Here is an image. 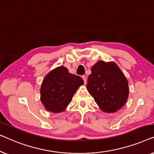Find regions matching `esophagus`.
<instances>
[{"label": "esophagus", "mask_w": 154, "mask_h": 154, "mask_svg": "<svg viewBox=\"0 0 154 154\" xmlns=\"http://www.w3.org/2000/svg\"><path fill=\"white\" fill-rule=\"evenodd\" d=\"M82 79H83V80H84V84H86V76H84V75H83V76H82Z\"/></svg>", "instance_id": "esophagus-1"}]
</instances>
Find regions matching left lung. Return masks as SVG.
I'll return each instance as SVG.
<instances>
[{
	"instance_id": "1",
	"label": "left lung",
	"mask_w": 154,
	"mask_h": 154,
	"mask_svg": "<svg viewBox=\"0 0 154 154\" xmlns=\"http://www.w3.org/2000/svg\"><path fill=\"white\" fill-rule=\"evenodd\" d=\"M128 83L119 68L112 62H97L91 68L86 87L103 112H115L125 105Z\"/></svg>"
}]
</instances>
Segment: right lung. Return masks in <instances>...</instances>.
Masks as SVG:
<instances>
[{
	"instance_id": "right-lung-1",
	"label": "right lung",
	"mask_w": 154,
	"mask_h": 154,
	"mask_svg": "<svg viewBox=\"0 0 154 154\" xmlns=\"http://www.w3.org/2000/svg\"><path fill=\"white\" fill-rule=\"evenodd\" d=\"M83 84L82 78L70 74L66 67H58L43 80L41 101L47 111L54 113L63 111L72 101L77 88Z\"/></svg>"
}]
</instances>
